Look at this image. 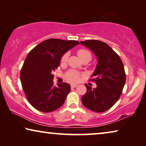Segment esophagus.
Returning <instances> with one entry per match:
<instances>
[{"mask_svg": "<svg viewBox=\"0 0 146 146\" xmlns=\"http://www.w3.org/2000/svg\"><path fill=\"white\" fill-rule=\"evenodd\" d=\"M70 86H71V88H74L77 86V84H72L70 85Z\"/></svg>", "mask_w": 146, "mask_h": 146, "instance_id": "34e87169", "label": "esophagus"}]
</instances>
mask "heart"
Here are the masks:
<instances>
[{"label":"heart","instance_id":"obj_1","mask_svg":"<svg viewBox=\"0 0 146 146\" xmlns=\"http://www.w3.org/2000/svg\"><path fill=\"white\" fill-rule=\"evenodd\" d=\"M77 54L78 56L80 59L82 60L84 59L88 58L90 60L92 58V54L88 50L86 49H79L77 51ZM68 54H65L62 56L61 58V64H64L68 60ZM80 77V74L75 70H70L66 73V78L70 82H77L78 80Z\"/></svg>","mask_w":146,"mask_h":146}]
</instances>
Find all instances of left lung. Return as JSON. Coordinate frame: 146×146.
Wrapping results in <instances>:
<instances>
[{"label":"left lung","mask_w":146,"mask_h":146,"mask_svg":"<svg viewBox=\"0 0 146 146\" xmlns=\"http://www.w3.org/2000/svg\"><path fill=\"white\" fill-rule=\"evenodd\" d=\"M80 43L94 53L98 64L90 80L97 87L87 84L86 93L82 102L86 108L96 112H104L111 108L118 100L125 82V73L122 61L107 44L96 40L82 41Z\"/></svg>","instance_id":"1"}]
</instances>
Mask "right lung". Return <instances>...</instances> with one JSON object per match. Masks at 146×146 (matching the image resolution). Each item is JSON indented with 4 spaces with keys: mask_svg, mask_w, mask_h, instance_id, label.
Masks as SVG:
<instances>
[{
    "mask_svg": "<svg viewBox=\"0 0 146 146\" xmlns=\"http://www.w3.org/2000/svg\"><path fill=\"white\" fill-rule=\"evenodd\" d=\"M79 44L76 40L50 38L28 54L21 71V81L28 101L35 109L50 112L64 103L70 86L63 82L55 86L52 73L62 56Z\"/></svg>",
    "mask_w": 146,
    "mask_h": 146,
    "instance_id": "1",
    "label": "right lung"
}]
</instances>
